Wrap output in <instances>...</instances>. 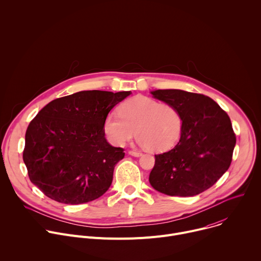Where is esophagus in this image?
<instances>
[{"label":"esophagus","instance_id":"34e87169","mask_svg":"<svg viewBox=\"0 0 261 261\" xmlns=\"http://www.w3.org/2000/svg\"><path fill=\"white\" fill-rule=\"evenodd\" d=\"M128 154L131 155V156H133V157H140V156L142 155L140 152H136V151H129Z\"/></svg>","mask_w":261,"mask_h":261}]
</instances>
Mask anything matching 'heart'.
I'll list each match as a JSON object with an SVG mask.
<instances>
[{"label":"heart","instance_id":"b5f03b06","mask_svg":"<svg viewBox=\"0 0 261 261\" xmlns=\"http://www.w3.org/2000/svg\"><path fill=\"white\" fill-rule=\"evenodd\" d=\"M182 120L171 104L138 96L124 102L119 114H109L103 124L109 141L119 146L130 141L134 134L150 152H163L179 138Z\"/></svg>","mask_w":261,"mask_h":261}]
</instances>
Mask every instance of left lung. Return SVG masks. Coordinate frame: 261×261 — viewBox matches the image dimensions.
<instances>
[{
    "label": "left lung",
    "mask_w": 261,
    "mask_h": 261,
    "mask_svg": "<svg viewBox=\"0 0 261 261\" xmlns=\"http://www.w3.org/2000/svg\"><path fill=\"white\" fill-rule=\"evenodd\" d=\"M154 98L181 116L180 138L170 151L155 155L152 187L169 196L190 197L208 188L230 166L237 138L228 115L213 99L181 90H156Z\"/></svg>",
    "instance_id": "obj_1"
}]
</instances>
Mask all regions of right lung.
<instances>
[{
	"label": "right lung",
	"instance_id": "obj_1",
	"mask_svg": "<svg viewBox=\"0 0 261 261\" xmlns=\"http://www.w3.org/2000/svg\"><path fill=\"white\" fill-rule=\"evenodd\" d=\"M130 94L82 91L45 105L25 132L22 158L31 181L61 203L81 204L102 196L125 156L122 147L107 142L104 120Z\"/></svg>",
	"mask_w": 261,
	"mask_h": 261
}]
</instances>
